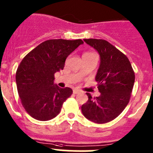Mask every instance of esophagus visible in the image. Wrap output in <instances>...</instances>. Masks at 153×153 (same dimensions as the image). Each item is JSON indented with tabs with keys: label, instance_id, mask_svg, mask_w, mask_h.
<instances>
[{
	"label": "esophagus",
	"instance_id": "34e87169",
	"mask_svg": "<svg viewBox=\"0 0 153 153\" xmlns=\"http://www.w3.org/2000/svg\"><path fill=\"white\" fill-rule=\"evenodd\" d=\"M73 92H74V94H77V93H79V92H80V91H79V89H74Z\"/></svg>",
	"mask_w": 153,
	"mask_h": 153
}]
</instances>
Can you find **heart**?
I'll return each mask as SVG.
<instances>
[{"mask_svg": "<svg viewBox=\"0 0 153 153\" xmlns=\"http://www.w3.org/2000/svg\"><path fill=\"white\" fill-rule=\"evenodd\" d=\"M85 54H92V53H85Z\"/></svg>", "mask_w": 153, "mask_h": 153, "instance_id": "b5f03b06", "label": "heart"}]
</instances>
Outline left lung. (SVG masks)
Wrapping results in <instances>:
<instances>
[{
	"label": "left lung",
	"instance_id": "left-lung-1",
	"mask_svg": "<svg viewBox=\"0 0 153 153\" xmlns=\"http://www.w3.org/2000/svg\"><path fill=\"white\" fill-rule=\"evenodd\" d=\"M100 55L101 62L96 76L100 96L92 98L81 107L82 114L97 124L115 119L129 103L135 74L127 56L104 39H84Z\"/></svg>",
	"mask_w": 153,
	"mask_h": 153
}]
</instances>
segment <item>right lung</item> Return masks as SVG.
<instances>
[{
	"label": "right lung",
	"instance_id": "1",
	"mask_svg": "<svg viewBox=\"0 0 153 153\" xmlns=\"http://www.w3.org/2000/svg\"><path fill=\"white\" fill-rule=\"evenodd\" d=\"M82 43L81 39H50L23 57L16 82L21 103L31 117L45 121L59 114L73 90L54 86V74L64 69L66 58Z\"/></svg>",
	"mask_w": 153,
	"mask_h": 153
}]
</instances>
